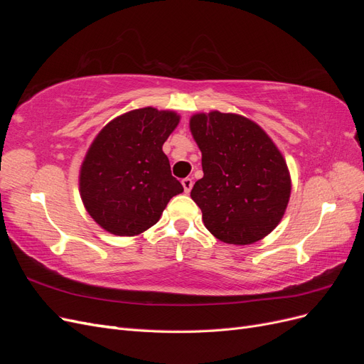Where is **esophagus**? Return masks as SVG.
Returning a JSON list of instances; mask_svg holds the SVG:
<instances>
[{"mask_svg":"<svg viewBox=\"0 0 364 364\" xmlns=\"http://www.w3.org/2000/svg\"><path fill=\"white\" fill-rule=\"evenodd\" d=\"M182 186H183L185 193L188 194V193L191 191V188H193V179H190V178H185V179L182 181Z\"/></svg>","mask_w":364,"mask_h":364,"instance_id":"esophagus-1","label":"esophagus"}]
</instances>
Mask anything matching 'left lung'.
I'll use <instances>...</instances> for the list:
<instances>
[{"label": "left lung", "instance_id": "8db88e82", "mask_svg": "<svg viewBox=\"0 0 364 364\" xmlns=\"http://www.w3.org/2000/svg\"><path fill=\"white\" fill-rule=\"evenodd\" d=\"M191 135L202 151L203 178L191 190L206 229L228 245L267 237L287 209L291 178L272 138L238 114H194Z\"/></svg>", "mask_w": 364, "mask_h": 364}]
</instances>
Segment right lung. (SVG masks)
Segmentation results:
<instances>
[{
	"instance_id": "obj_1",
	"label": "right lung",
	"mask_w": 364,
	"mask_h": 364,
	"mask_svg": "<svg viewBox=\"0 0 364 364\" xmlns=\"http://www.w3.org/2000/svg\"><path fill=\"white\" fill-rule=\"evenodd\" d=\"M179 121L173 111L147 106L114 118L98 132L79 173L82 202L98 226L119 237L139 235L183 191L162 151Z\"/></svg>"
}]
</instances>
